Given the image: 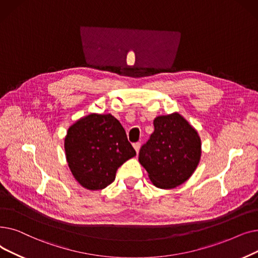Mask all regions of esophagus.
Returning a JSON list of instances; mask_svg holds the SVG:
<instances>
[{
    "instance_id": "1",
    "label": "esophagus",
    "mask_w": 258,
    "mask_h": 258,
    "mask_svg": "<svg viewBox=\"0 0 258 258\" xmlns=\"http://www.w3.org/2000/svg\"><path fill=\"white\" fill-rule=\"evenodd\" d=\"M133 147H134V149H136L137 153H139L140 148H141V143H134V144H133Z\"/></svg>"
}]
</instances>
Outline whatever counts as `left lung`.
<instances>
[{
    "instance_id": "1",
    "label": "left lung",
    "mask_w": 258,
    "mask_h": 258,
    "mask_svg": "<svg viewBox=\"0 0 258 258\" xmlns=\"http://www.w3.org/2000/svg\"><path fill=\"white\" fill-rule=\"evenodd\" d=\"M154 132L142 146L139 161L154 185L175 188L195 171L201 158V139L178 113L157 116Z\"/></svg>"
}]
</instances>
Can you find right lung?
I'll return each mask as SVG.
<instances>
[{
	"instance_id": "obj_1",
	"label": "right lung",
	"mask_w": 258,
	"mask_h": 258,
	"mask_svg": "<svg viewBox=\"0 0 258 258\" xmlns=\"http://www.w3.org/2000/svg\"><path fill=\"white\" fill-rule=\"evenodd\" d=\"M65 152L73 176L83 187L101 190L114 179L116 170L137 155L126 131L111 114H90L67 132Z\"/></svg>"
}]
</instances>
